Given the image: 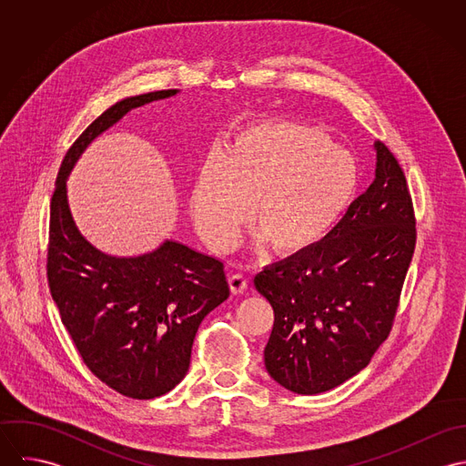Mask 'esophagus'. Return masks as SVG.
Instances as JSON below:
<instances>
[{
    "mask_svg": "<svg viewBox=\"0 0 466 466\" xmlns=\"http://www.w3.org/2000/svg\"><path fill=\"white\" fill-rule=\"evenodd\" d=\"M249 285V279L244 274H231L229 276V289L233 294H242Z\"/></svg>",
    "mask_w": 466,
    "mask_h": 466,
    "instance_id": "obj_1",
    "label": "esophagus"
}]
</instances>
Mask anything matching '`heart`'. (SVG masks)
I'll list each match as a JSON object with an SVG mask.
<instances>
[{"mask_svg": "<svg viewBox=\"0 0 466 466\" xmlns=\"http://www.w3.org/2000/svg\"><path fill=\"white\" fill-rule=\"evenodd\" d=\"M353 157L310 126L274 120L233 139L226 154H209L196 177L190 211L200 237L226 248L244 222L274 251H299L339 220L357 188Z\"/></svg>", "mask_w": 466, "mask_h": 466, "instance_id": "1", "label": "heart"}]
</instances>
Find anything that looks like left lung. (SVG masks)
<instances>
[{"label":"left lung","mask_w":466,"mask_h":466,"mask_svg":"<svg viewBox=\"0 0 466 466\" xmlns=\"http://www.w3.org/2000/svg\"><path fill=\"white\" fill-rule=\"evenodd\" d=\"M375 147V181L327 238L255 278L274 310L267 371L299 395L329 391L364 370L397 318L416 217L399 159L382 141Z\"/></svg>","instance_id":"1"}]
</instances>
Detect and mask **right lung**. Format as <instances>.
Segmentation results:
<instances>
[{
    "label": "right lung",
    "instance_id": "add662e5",
    "mask_svg": "<svg viewBox=\"0 0 466 466\" xmlns=\"http://www.w3.org/2000/svg\"><path fill=\"white\" fill-rule=\"evenodd\" d=\"M176 93L137 95L104 111L67 148L50 202L46 278L61 321L89 371L136 400L161 397L185 379L202 319L229 296L224 264L172 240L136 258L100 253L71 218L66 177L98 134Z\"/></svg>",
    "mask_w": 466,
    "mask_h": 466
}]
</instances>
